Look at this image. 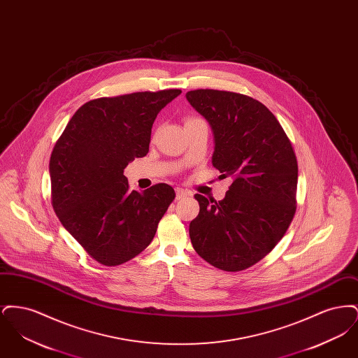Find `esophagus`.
<instances>
[{"mask_svg":"<svg viewBox=\"0 0 358 358\" xmlns=\"http://www.w3.org/2000/svg\"><path fill=\"white\" fill-rule=\"evenodd\" d=\"M192 193L187 190V189H182V187H177L176 189V199L177 200H181V199H184V197H187V196H190Z\"/></svg>","mask_w":358,"mask_h":358,"instance_id":"obj_1","label":"esophagus"}]
</instances>
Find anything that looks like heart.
Wrapping results in <instances>:
<instances>
[{
	"mask_svg": "<svg viewBox=\"0 0 358 358\" xmlns=\"http://www.w3.org/2000/svg\"><path fill=\"white\" fill-rule=\"evenodd\" d=\"M200 123H205L206 124V122L203 118H200V117H189V118H187V122H185V126L200 124Z\"/></svg>",
	"mask_w": 358,
	"mask_h": 358,
	"instance_id": "b5f03b06",
	"label": "heart"
}]
</instances>
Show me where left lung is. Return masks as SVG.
<instances>
[{
  "label": "left lung",
  "instance_id": "left-lung-1",
  "mask_svg": "<svg viewBox=\"0 0 358 358\" xmlns=\"http://www.w3.org/2000/svg\"><path fill=\"white\" fill-rule=\"evenodd\" d=\"M189 103L212 126V164L232 178L225 199L194 194L199 216L190 222L194 251L216 268L236 273L270 254L296 210L298 162L273 113L251 96L193 90Z\"/></svg>",
  "mask_w": 358,
  "mask_h": 358
}]
</instances>
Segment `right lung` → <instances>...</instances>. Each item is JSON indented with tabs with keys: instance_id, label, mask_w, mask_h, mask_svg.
<instances>
[{
	"instance_id": "1",
	"label": "right lung",
	"mask_w": 358,
	"mask_h": 358,
	"mask_svg": "<svg viewBox=\"0 0 358 358\" xmlns=\"http://www.w3.org/2000/svg\"><path fill=\"white\" fill-rule=\"evenodd\" d=\"M180 94L173 88L92 99L73 114L52 150L53 210L103 266L141 254L176 197L168 184L130 190L123 171L148 154L157 114Z\"/></svg>"
}]
</instances>
